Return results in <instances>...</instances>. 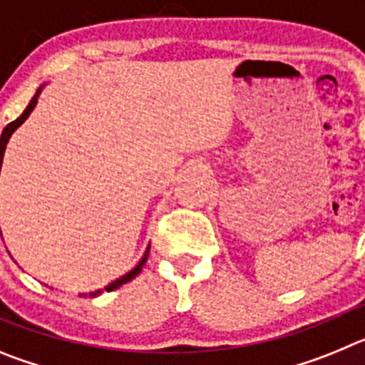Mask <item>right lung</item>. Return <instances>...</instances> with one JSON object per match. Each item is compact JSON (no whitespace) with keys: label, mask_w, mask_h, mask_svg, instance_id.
Instances as JSON below:
<instances>
[{"label":"right lung","mask_w":365,"mask_h":365,"mask_svg":"<svg viewBox=\"0 0 365 365\" xmlns=\"http://www.w3.org/2000/svg\"><path fill=\"white\" fill-rule=\"evenodd\" d=\"M41 89H43V86H40V89H38V91H36V95L32 96L31 102H29V106H27V108H25V111L21 113V115H19V117L16 118L14 122H11V124H6L5 130L1 131V137H0V172H1V163H3V155H5V148H6V144H9V140H11L12 133H14V131L18 130L19 125L24 124L25 120H27L29 115H31V113H32V109L36 108V104H38V96H40ZM0 235L3 237L1 228H0ZM148 254H150V245H148L146 252H144V254H143V257H140V259H138L137 265H135L133 269L130 270V272H125L124 276H120V278H117V279H115V282L109 283V285H106V287H104V291L111 292V291H115V289H118V287L124 285V283L131 282V279H133L135 276H137V274L140 272V270H143L144 263H146V261H148ZM100 294H102V289H98V291H95V292H80L78 296H80V298H95V296H100Z\"/></svg>","instance_id":"obj_1"}]
</instances>
